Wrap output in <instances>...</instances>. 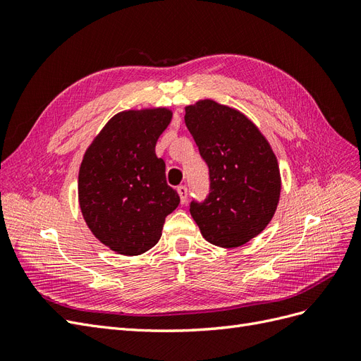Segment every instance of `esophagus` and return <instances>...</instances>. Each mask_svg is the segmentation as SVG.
<instances>
[{"instance_id": "esophagus-1", "label": "esophagus", "mask_w": 361, "mask_h": 361, "mask_svg": "<svg viewBox=\"0 0 361 361\" xmlns=\"http://www.w3.org/2000/svg\"><path fill=\"white\" fill-rule=\"evenodd\" d=\"M176 190H178V194H179V197H180V203L183 204L185 202H187L188 190H187V187H185V185H179V187H178Z\"/></svg>"}]
</instances>
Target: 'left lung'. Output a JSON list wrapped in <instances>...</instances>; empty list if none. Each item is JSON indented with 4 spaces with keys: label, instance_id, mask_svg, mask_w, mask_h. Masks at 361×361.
I'll use <instances>...</instances> for the list:
<instances>
[{
    "label": "left lung",
    "instance_id": "1",
    "mask_svg": "<svg viewBox=\"0 0 361 361\" xmlns=\"http://www.w3.org/2000/svg\"><path fill=\"white\" fill-rule=\"evenodd\" d=\"M185 123L209 167L211 192L190 212L207 243L235 248L269 224L280 200L277 158L241 111L212 99L185 106Z\"/></svg>",
    "mask_w": 361,
    "mask_h": 361
}]
</instances>
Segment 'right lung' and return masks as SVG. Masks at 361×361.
<instances>
[{
  "mask_svg": "<svg viewBox=\"0 0 361 361\" xmlns=\"http://www.w3.org/2000/svg\"><path fill=\"white\" fill-rule=\"evenodd\" d=\"M169 108L120 111L87 147L78 174V202L92 233L123 256L143 255L162 235L180 199L167 185L155 154L171 122Z\"/></svg>",
  "mask_w": 361,
  "mask_h": 361,
  "instance_id": "1",
  "label": "right lung"
}]
</instances>
